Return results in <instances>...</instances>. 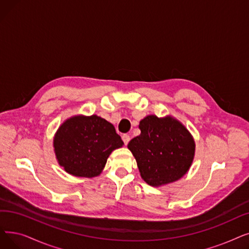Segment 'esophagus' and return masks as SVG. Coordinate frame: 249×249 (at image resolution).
Segmentation results:
<instances>
[{
	"label": "esophagus",
	"instance_id": "34e87169",
	"mask_svg": "<svg viewBox=\"0 0 249 249\" xmlns=\"http://www.w3.org/2000/svg\"><path fill=\"white\" fill-rule=\"evenodd\" d=\"M122 140L124 142L125 145H127L128 142H130V136H129L128 134H123V135H122Z\"/></svg>",
	"mask_w": 249,
	"mask_h": 249
}]
</instances>
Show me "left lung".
<instances>
[{
	"instance_id": "1",
	"label": "left lung",
	"mask_w": 249,
	"mask_h": 249,
	"mask_svg": "<svg viewBox=\"0 0 249 249\" xmlns=\"http://www.w3.org/2000/svg\"><path fill=\"white\" fill-rule=\"evenodd\" d=\"M142 133L128 143L140 176L151 186L175 182L189 170L196 151L185 126L171 116L148 115L139 122Z\"/></svg>"
}]
</instances>
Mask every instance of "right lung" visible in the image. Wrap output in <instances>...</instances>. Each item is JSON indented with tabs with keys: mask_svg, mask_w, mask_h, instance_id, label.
<instances>
[{
	"mask_svg": "<svg viewBox=\"0 0 249 249\" xmlns=\"http://www.w3.org/2000/svg\"><path fill=\"white\" fill-rule=\"evenodd\" d=\"M123 144L113 124L96 115L67 119L53 137L59 165L73 176L86 178L99 176L112 151Z\"/></svg>",
	"mask_w": 249,
	"mask_h": 249,
	"instance_id": "obj_1",
	"label": "right lung"
}]
</instances>
